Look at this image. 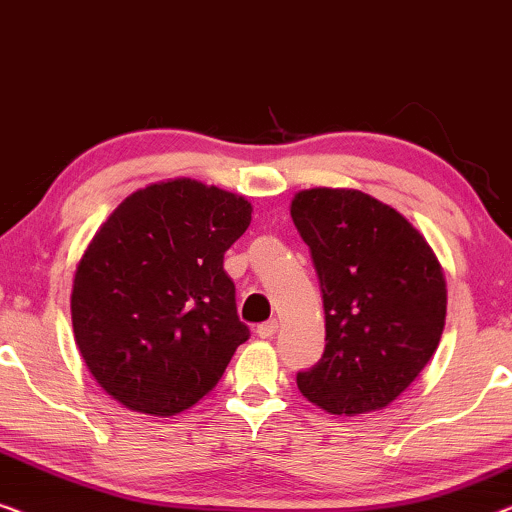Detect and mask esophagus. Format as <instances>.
Instances as JSON below:
<instances>
[{
	"mask_svg": "<svg viewBox=\"0 0 512 512\" xmlns=\"http://www.w3.org/2000/svg\"><path fill=\"white\" fill-rule=\"evenodd\" d=\"M278 331V322L276 320H269V322H262V325L257 327V336L259 338H271L273 334Z\"/></svg>",
	"mask_w": 512,
	"mask_h": 512,
	"instance_id": "34e87169",
	"label": "esophagus"
}]
</instances>
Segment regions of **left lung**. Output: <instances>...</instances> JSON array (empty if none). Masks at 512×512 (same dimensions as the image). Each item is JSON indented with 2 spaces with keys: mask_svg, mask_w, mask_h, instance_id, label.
Returning a JSON list of instances; mask_svg holds the SVG:
<instances>
[{
  "mask_svg": "<svg viewBox=\"0 0 512 512\" xmlns=\"http://www.w3.org/2000/svg\"><path fill=\"white\" fill-rule=\"evenodd\" d=\"M325 304V355L297 385L331 415L383 410L434 357L445 327L443 266L397 208L348 187L294 194Z\"/></svg>",
  "mask_w": 512,
  "mask_h": 512,
  "instance_id": "obj_1",
  "label": "left lung"
}]
</instances>
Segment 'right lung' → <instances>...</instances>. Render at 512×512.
I'll use <instances>...</instances> for the list:
<instances>
[{"label": "right lung", "mask_w": 512, "mask_h": 512, "mask_svg": "<svg viewBox=\"0 0 512 512\" xmlns=\"http://www.w3.org/2000/svg\"><path fill=\"white\" fill-rule=\"evenodd\" d=\"M250 213L241 194L174 178L129 194L92 236L74 273L71 325L85 366L125 408L183 413L248 341L222 259Z\"/></svg>", "instance_id": "add662e5"}]
</instances>
